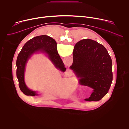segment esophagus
<instances>
[{
    "mask_svg": "<svg viewBox=\"0 0 129 129\" xmlns=\"http://www.w3.org/2000/svg\"><path fill=\"white\" fill-rule=\"evenodd\" d=\"M66 73H67V75L68 76H70L71 75V72L70 70H67L66 71Z\"/></svg>",
    "mask_w": 129,
    "mask_h": 129,
    "instance_id": "obj_1",
    "label": "esophagus"
}]
</instances>
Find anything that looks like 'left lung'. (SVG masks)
Segmentation results:
<instances>
[{
  "label": "left lung",
  "instance_id": "obj_1",
  "mask_svg": "<svg viewBox=\"0 0 129 129\" xmlns=\"http://www.w3.org/2000/svg\"><path fill=\"white\" fill-rule=\"evenodd\" d=\"M70 68L81 85L93 90L87 101H99L108 92L113 80L112 62L106 48L98 42L85 39L79 41L73 51Z\"/></svg>",
  "mask_w": 129,
  "mask_h": 129
}]
</instances>
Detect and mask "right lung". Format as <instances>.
<instances>
[{"label":"right lung","instance_id":"1","mask_svg":"<svg viewBox=\"0 0 129 129\" xmlns=\"http://www.w3.org/2000/svg\"><path fill=\"white\" fill-rule=\"evenodd\" d=\"M45 53L49 59L58 69L62 72L66 71L65 65L58 52L57 43L53 38L46 35H42L31 39L23 46L18 54L16 61V75L19 86L26 95H38L36 91L29 89L24 81V72L28 60L34 53Z\"/></svg>","mask_w":129,"mask_h":129}]
</instances>
